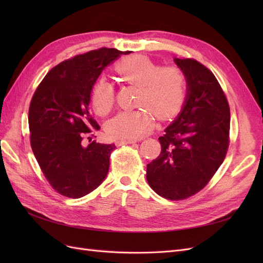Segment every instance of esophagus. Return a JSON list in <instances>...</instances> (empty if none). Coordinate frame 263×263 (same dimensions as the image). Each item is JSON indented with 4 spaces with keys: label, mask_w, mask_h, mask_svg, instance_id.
<instances>
[{
    "label": "esophagus",
    "mask_w": 263,
    "mask_h": 263,
    "mask_svg": "<svg viewBox=\"0 0 263 263\" xmlns=\"http://www.w3.org/2000/svg\"><path fill=\"white\" fill-rule=\"evenodd\" d=\"M136 140L134 139H119L116 141L117 146H123V145H130V144H135Z\"/></svg>",
    "instance_id": "esophagus-1"
}]
</instances>
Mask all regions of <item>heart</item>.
Wrapping results in <instances>:
<instances>
[{
  "label": "heart",
  "mask_w": 263,
  "mask_h": 263,
  "mask_svg": "<svg viewBox=\"0 0 263 263\" xmlns=\"http://www.w3.org/2000/svg\"><path fill=\"white\" fill-rule=\"evenodd\" d=\"M116 72L123 80L139 89L138 103L159 118L176 114L185 93V78L177 67L159 68L145 57L127 58L116 65ZM93 106L100 115H106L114 105V91L107 81L100 80L92 93ZM154 126V116L146 109L119 112L106 123L108 136L117 139H136Z\"/></svg>",
  "instance_id": "heart-1"
}]
</instances>
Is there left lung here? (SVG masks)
I'll return each instance as SVG.
<instances>
[{
    "mask_svg": "<svg viewBox=\"0 0 263 263\" xmlns=\"http://www.w3.org/2000/svg\"><path fill=\"white\" fill-rule=\"evenodd\" d=\"M186 82V95L174 121L159 137L161 154L147 164L155 192L183 200L201 191L227 153L230 112L216 78L194 59L174 58Z\"/></svg>",
    "mask_w": 263,
    "mask_h": 263,
    "instance_id": "obj_1",
    "label": "left lung"
}]
</instances>
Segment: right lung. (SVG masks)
<instances>
[{
	"label": "right lung",
	"mask_w": 263,
	"mask_h": 263,
	"mask_svg": "<svg viewBox=\"0 0 263 263\" xmlns=\"http://www.w3.org/2000/svg\"><path fill=\"white\" fill-rule=\"evenodd\" d=\"M122 53L101 48L63 61L46 74L31 99V149L51 186L67 197L91 193L107 176L116 146L95 141L84 146L82 137L100 129L89 108L92 87Z\"/></svg>",
	"instance_id": "obj_1"
}]
</instances>
